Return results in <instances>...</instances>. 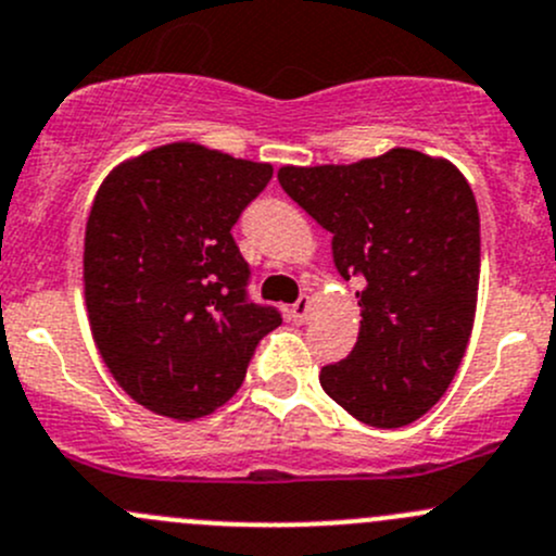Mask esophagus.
Here are the masks:
<instances>
[{
	"instance_id": "34e87169",
	"label": "esophagus",
	"mask_w": 556,
	"mask_h": 556,
	"mask_svg": "<svg viewBox=\"0 0 556 556\" xmlns=\"http://www.w3.org/2000/svg\"><path fill=\"white\" fill-rule=\"evenodd\" d=\"M309 314H312V301L306 299V295H301V299L290 306V319L299 325L306 323V319H309Z\"/></svg>"
}]
</instances>
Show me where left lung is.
Listing matches in <instances>:
<instances>
[{
	"label": "left lung",
	"mask_w": 556,
	"mask_h": 556,
	"mask_svg": "<svg viewBox=\"0 0 556 556\" xmlns=\"http://www.w3.org/2000/svg\"><path fill=\"white\" fill-rule=\"evenodd\" d=\"M279 185L325 231L363 290L361 333L319 384L361 422L403 428L439 403L473 330L481 233L459 169L395 148L350 166H282Z\"/></svg>",
	"instance_id": "1"
}]
</instances>
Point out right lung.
<instances>
[{
	"instance_id": "add662e5",
	"label": "right lung",
	"mask_w": 556,
	"mask_h": 556,
	"mask_svg": "<svg viewBox=\"0 0 556 556\" xmlns=\"http://www.w3.org/2000/svg\"><path fill=\"white\" fill-rule=\"evenodd\" d=\"M271 174L174 142L112 169L93 199L83 252L93 341L115 382L161 417L188 422L223 406L257 341L282 325L250 301L231 233Z\"/></svg>"
}]
</instances>
